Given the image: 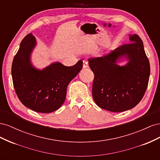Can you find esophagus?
<instances>
[{
    "label": "esophagus",
    "mask_w": 160,
    "mask_h": 160,
    "mask_svg": "<svg viewBox=\"0 0 160 160\" xmlns=\"http://www.w3.org/2000/svg\"><path fill=\"white\" fill-rule=\"evenodd\" d=\"M83 68H88V67H89V65H88V62H87L86 61H83Z\"/></svg>",
    "instance_id": "obj_1"
}]
</instances>
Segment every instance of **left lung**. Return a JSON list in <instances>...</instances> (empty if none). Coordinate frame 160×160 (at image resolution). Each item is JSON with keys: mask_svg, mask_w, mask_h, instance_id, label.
<instances>
[{"mask_svg": "<svg viewBox=\"0 0 160 160\" xmlns=\"http://www.w3.org/2000/svg\"><path fill=\"white\" fill-rule=\"evenodd\" d=\"M129 41L108 54L88 60L94 73L93 98L99 108L112 112L135 107L148 88L150 65L142 40L134 34L129 35ZM124 57L128 62L119 66L117 62Z\"/></svg>", "mask_w": 160, "mask_h": 160, "instance_id": "left-lung-1", "label": "left lung"}]
</instances>
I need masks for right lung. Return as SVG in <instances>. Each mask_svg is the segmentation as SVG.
<instances>
[{"label":"right lung","instance_id":"obj_1","mask_svg":"<svg viewBox=\"0 0 160 160\" xmlns=\"http://www.w3.org/2000/svg\"><path fill=\"white\" fill-rule=\"evenodd\" d=\"M35 45L36 38L32 33L22 40L12 64L14 88L25 107L38 113H51L63 104L67 86L81 70L83 61L71 67L57 62L42 70L37 69L31 62Z\"/></svg>","mask_w":160,"mask_h":160}]
</instances>
